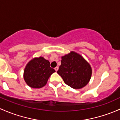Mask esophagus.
Segmentation results:
<instances>
[{
  "label": "esophagus",
  "mask_w": 120,
  "mask_h": 120,
  "mask_svg": "<svg viewBox=\"0 0 120 120\" xmlns=\"http://www.w3.org/2000/svg\"><path fill=\"white\" fill-rule=\"evenodd\" d=\"M58 69H59V68H58V67H56L55 68V71H57Z\"/></svg>",
  "instance_id": "esophagus-1"
}]
</instances>
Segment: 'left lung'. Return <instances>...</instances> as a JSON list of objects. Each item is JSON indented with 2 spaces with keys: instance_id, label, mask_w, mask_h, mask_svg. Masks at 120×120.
<instances>
[{
  "instance_id": "obj_1",
  "label": "left lung",
  "mask_w": 120,
  "mask_h": 120,
  "mask_svg": "<svg viewBox=\"0 0 120 120\" xmlns=\"http://www.w3.org/2000/svg\"><path fill=\"white\" fill-rule=\"evenodd\" d=\"M61 65L57 73L71 87L80 89L90 81L92 70L90 64L81 55L74 51L61 57Z\"/></svg>"
}]
</instances>
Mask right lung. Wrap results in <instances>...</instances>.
I'll return each mask as SVG.
<instances>
[{"mask_svg":"<svg viewBox=\"0 0 120 120\" xmlns=\"http://www.w3.org/2000/svg\"><path fill=\"white\" fill-rule=\"evenodd\" d=\"M55 72L50 67V63L43 57H35L26 65L23 78L26 84L31 88L39 89L47 83L50 75Z\"/></svg>","mask_w":120,"mask_h":120,"instance_id":"1","label":"right lung"}]
</instances>
